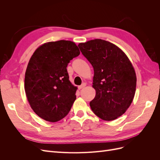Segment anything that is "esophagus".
<instances>
[{
	"mask_svg": "<svg viewBox=\"0 0 160 160\" xmlns=\"http://www.w3.org/2000/svg\"><path fill=\"white\" fill-rule=\"evenodd\" d=\"M86 86V83H82V85H81L80 86H79V89H83V88H85V87Z\"/></svg>",
	"mask_w": 160,
	"mask_h": 160,
	"instance_id": "34e87169",
	"label": "esophagus"
}]
</instances>
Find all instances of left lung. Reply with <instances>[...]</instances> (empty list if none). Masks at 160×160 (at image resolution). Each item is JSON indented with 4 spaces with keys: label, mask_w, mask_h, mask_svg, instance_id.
<instances>
[{
    "label": "left lung",
    "mask_w": 160,
    "mask_h": 160,
    "mask_svg": "<svg viewBox=\"0 0 160 160\" xmlns=\"http://www.w3.org/2000/svg\"><path fill=\"white\" fill-rule=\"evenodd\" d=\"M93 67L95 98L90 102L93 112L105 121L122 115L132 103L136 88V75L126 55L113 43L91 40L78 45Z\"/></svg>",
    "instance_id": "obj_1"
}]
</instances>
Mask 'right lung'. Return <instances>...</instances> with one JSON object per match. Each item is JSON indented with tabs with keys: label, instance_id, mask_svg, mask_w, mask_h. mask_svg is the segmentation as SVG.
<instances>
[{
	"label": "right lung",
	"instance_id": "add662e5",
	"mask_svg": "<svg viewBox=\"0 0 160 160\" xmlns=\"http://www.w3.org/2000/svg\"><path fill=\"white\" fill-rule=\"evenodd\" d=\"M79 54L75 42L64 40L45 43L33 53L25 72V89L31 108L41 118L56 122L69 113L77 88L69 81L67 67Z\"/></svg>",
	"mask_w": 160,
	"mask_h": 160
}]
</instances>
